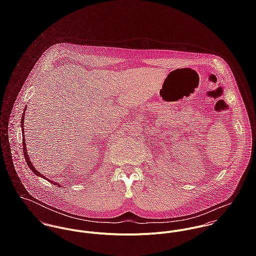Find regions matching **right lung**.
I'll return each mask as SVG.
<instances>
[{
    "instance_id": "1",
    "label": "right lung",
    "mask_w": 256,
    "mask_h": 256,
    "mask_svg": "<svg viewBox=\"0 0 256 256\" xmlns=\"http://www.w3.org/2000/svg\"><path fill=\"white\" fill-rule=\"evenodd\" d=\"M26 106H26V108H24V113H22V148H24V158H26V164H28V168L32 170V172L34 174H36V176H41L42 178H44V180H48L49 182L51 183H55L54 182H52V180H47V178H45V176H43L39 172H37L36 170V168L34 166V164H32V162H30V156H28V150H26V138H24V113H26ZM58 186H61V185H59V183H58Z\"/></svg>"
}]
</instances>
